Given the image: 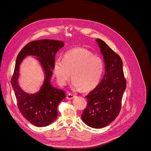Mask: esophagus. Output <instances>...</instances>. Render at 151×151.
<instances>
[{
    "label": "esophagus",
    "mask_w": 151,
    "mask_h": 151,
    "mask_svg": "<svg viewBox=\"0 0 151 151\" xmlns=\"http://www.w3.org/2000/svg\"><path fill=\"white\" fill-rule=\"evenodd\" d=\"M76 97V95L72 94V93H68L67 96V99L68 100H71L73 99Z\"/></svg>",
    "instance_id": "obj_1"
}]
</instances>
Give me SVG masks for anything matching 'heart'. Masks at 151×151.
<instances>
[{
	"label": "heart",
	"mask_w": 151,
	"mask_h": 151,
	"mask_svg": "<svg viewBox=\"0 0 151 151\" xmlns=\"http://www.w3.org/2000/svg\"><path fill=\"white\" fill-rule=\"evenodd\" d=\"M53 68L59 84L65 85L72 72L73 87L87 91L98 83L103 74V63L88 50L74 48L67 52L63 59H55Z\"/></svg>",
	"instance_id": "b5f03b06"
}]
</instances>
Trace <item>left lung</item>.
I'll return each instance as SVG.
<instances>
[{
  "label": "left lung",
  "instance_id": "8db88e82",
  "mask_svg": "<svg viewBox=\"0 0 151 151\" xmlns=\"http://www.w3.org/2000/svg\"><path fill=\"white\" fill-rule=\"evenodd\" d=\"M96 42L103 56L105 73L101 83L86 96L88 104L81 118L89 127L101 129L119 114L126 80L120 57L103 40L96 39Z\"/></svg>",
  "mask_w": 151,
  "mask_h": 151
}]
</instances>
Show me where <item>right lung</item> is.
<instances>
[{"label": "right lung", "mask_w": 151, "mask_h": 151, "mask_svg": "<svg viewBox=\"0 0 151 151\" xmlns=\"http://www.w3.org/2000/svg\"><path fill=\"white\" fill-rule=\"evenodd\" d=\"M63 46L64 43L58 40L33 41L22 48L17 57L11 79L12 87L19 111L27 120L36 127H46L55 120L58 105L66 97L64 91L53 87L51 83L55 55ZM28 56L35 57L42 67L45 76L40 90L33 94L26 93L18 83L20 65Z\"/></svg>", "instance_id": "add662e5"}]
</instances>
